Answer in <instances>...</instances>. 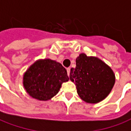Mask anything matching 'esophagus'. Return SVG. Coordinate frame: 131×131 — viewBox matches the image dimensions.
Here are the masks:
<instances>
[{
	"instance_id": "34e87169",
	"label": "esophagus",
	"mask_w": 131,
	"mask_h": 131,
	"mask_svg": "<svg viewBox=\"0 0 131 131\" xmlns=\"http://www.w3.org/2000/svg\"><path fill=\"white\" fill-rule=\"evenodd\" d=\"M67 75L69 76V73H70V68L67 69Z\"/></svg>"
}]
</instances>
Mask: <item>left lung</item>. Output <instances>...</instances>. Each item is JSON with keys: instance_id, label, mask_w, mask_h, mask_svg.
<instances>
[{"instance_id": "obj_1", "label": "left lung", "mask_w": 131, "mask_h": 131, "mask_svg": "<svg viewBox=\"0 0 131 131\" xmlns=\"http://www.w3.org/2000/svg\"><path fill=\"white\" fill-rule=\"evenodd\" d=\"M70 80L76 85L79 97L89 104H97L108 96L116 81L115 74L97 57L81 53L71 69Z\"/></svg>"}]
</instances>
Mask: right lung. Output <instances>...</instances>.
Listing matches in <instances>:
<instances>
[{
    "mask_svg": "<svg viewBox=\"0 0 131 131\" xmlns=\"http://www.w3.org/2000/svg\"><path fill=\"white\" fill-rule=\"evenodd\" d=\"M68 80L67 70L60 63L45 58L37 59L29 67L23 74V84L31 97L46 101L56 96Z\"/></svg>",
    "mask_w": 131,
    "mask_h": 131,
    "instance_id": "obj_1",
    "label": "right lung"
}]
</instances>
